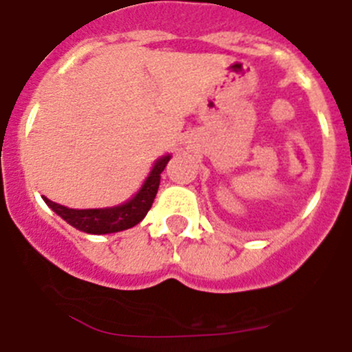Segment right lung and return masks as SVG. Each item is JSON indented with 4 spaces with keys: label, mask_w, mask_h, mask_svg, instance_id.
Here are the masks:
<instances>
[{
    "label": "right lung",
    "mask_w": 352,
    "mask_h": 352,
    "mask_svg": "<svg viewBox=\"0 0 352 352\" xmlns=\"http://www.w3.org/2000/svg\"><path fill=\"white\" fill-rule=\"evenodd\" d=\"M169 160L170 155L158 158L149 176L146 178L144 185L141 186V190L120 206L100 208V210H72V208L52 203L47 197H43V201L56 214H60L65 222H68L79 231L88 232V234H109V232L125 231V229L138 226L149 211L158 192V185H160V174L166 169Z\"/></svg>",
    "instance_id": "add662e5"
}]
</instances>
